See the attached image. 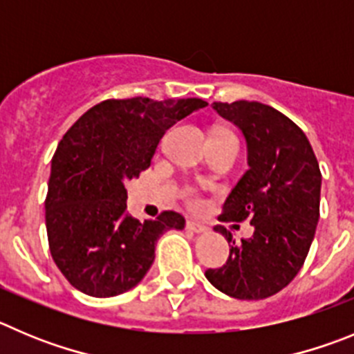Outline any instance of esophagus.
Masks as SVG:
<instances>
[{"mask_svg": "<svg viewBox=\"0 0 354 354\" xmlns=\"http://www.w3.org/2000/svg\"><path fill=\"white\" fill-rule=\"evenodd\" d=\"M187 229L192 232H196V234H201V232H206V229L208 227L203 224H199V222H196V221H189L187 222Z\"/></svg>", "mask_w": 354, "mask_h": 354, "instance_id": "esophagus-1", "label": "esophagus"}]
</instances>
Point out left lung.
<instances>
[{"mask_svg":"<svg viewBox=\"0 0 354 354\" xmlns=\"http://www.w3.org/2000/svg\"><path fill=\"white\" fill-rule=\"evenodd\" d=\"M247 142L243 176L224 203L222 221L250 218L254 234L236 245L224 225L229 259L206 270L209 284L238 300L275 295L304 266L319 221L321 171L307 136L288 116L261 102H213Z\"/></svg>","mask_w":354,"mask_h":354,"instance_id":"obj_1","label":"left lung"}]
</instances>
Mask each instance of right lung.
Returning <instances> with one entry per match:
<instances>
[{
  "label": "right lung",
  "instance_id": "add662e5",
  "mask_svg": "<svg viewBox=\"0 0 354 354\" xmlns=\"http://www.w3.org/2000/svg\"><path fill=\"white\" fill-rule=\"evenodd\" d=\"M206 106L201 98L104 100L63 136L50 162L46 227L50 256L75 289L109 298L136 288L158 238L185 227L176 212L133 218L125 181L148 169L165 130Z\"/></svg>",
  "mask_w": 354,
  "mask_h": 354
}]
</instances>
